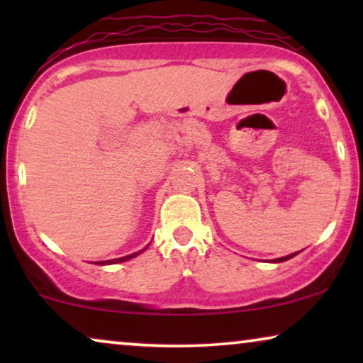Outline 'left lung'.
Listing matches in <instances>:
<instances>
[{
	"label": "left lung",
	"instance_id": "1",
	"mask_svg": "<svg viewBox=\"0 0 363 363\" xmlns=\"http://www.w3.org/2000/svg\"><path fill=\"white\" fill-rule=\"evenodd\" d=\"M297 255V252H294V255H289V256H284V257H279V259H276L274 262H282V261H287V259H291V257H294Z\"/></svg>",
	"mask_w": 363,
	"mask_h": 363
}]
</instances>
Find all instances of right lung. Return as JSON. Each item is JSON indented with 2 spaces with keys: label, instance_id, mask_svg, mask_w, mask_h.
I'll use <instances>...</instances> for the list:
<instances>
[{
  "label": "right lung",
  "instance_id": "1",
  "mask_svg": "<svg viewBox=\"0 0 363 363\" xmlns=\"http://www.w3.org/2000/svg\"><path fill=\"white\" fill-rule=\"evenodd\" d=\"M140 252H143V251H138V252H133V255H128V256L118 257V259H111V261H101V262H97V264H113V262H123V261H128V259H132V257H135V256H138V255H140Z\"/></svg>",
  "mask_w": 363,
  "mask_h": 363
}]
</instances>
